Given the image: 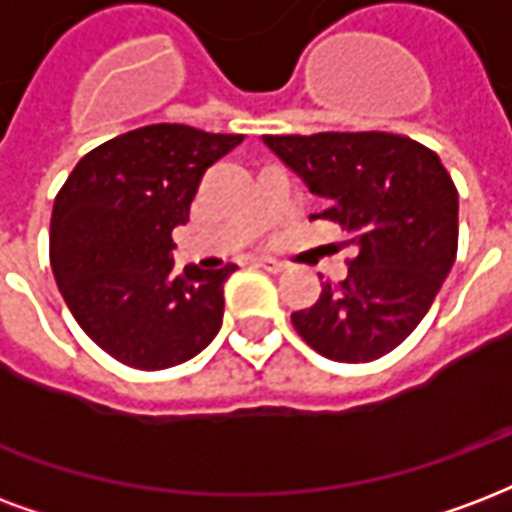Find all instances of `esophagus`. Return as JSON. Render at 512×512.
Segmentation results:
<instances>
[{
	"label": "esophagus",
	"instance_id": "34e87169",
	"mask_svg": "<svg viewBox=\"0 0 512 512\" xmlns=\"http://www.w3.org/2000/svg\"><path fill=\"white\" fill-rule=\"evenodd\" d=\"M255 266L268 271V274H279V271H285V263H279V260H274V257H257Z\"/></svg>",
	"mask_w": 512,
	"mask_h": 512
}]
</instances>
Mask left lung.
Returning <instances> with one entry per match:
<instances>
[{
	"mask_svg": "<svg viewBox=\"0 0 512 512\" xmlns=\"http://www.w3.org/2000/svg\"><path fill=\"white\" fill-rule=\"evenodd\" d=\"M331 208L320 217L358 246L350 274L325 282L295 331L339 363L377 361L396 350L434 304L458 249V192L423 143L393 132L263 135Z\"/></svg>",
	"mask_w": 512,
	"mask_h": 512,
	"instance_id": "8db88e82",
	"label": "left lung"
}]
</instances>
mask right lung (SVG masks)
<instances>
[{
	"label": "right lung",
	"mask_w": 512,
	"mask_h": 512,
	"mask_svg": "<svg viewBox=\"0 0 512 512\" xmlns=\"http://www.w3.org/2000/svg\"><path fill=\"white\" fill-rule=\"evenodd\" d=\"M244 135L149 124L89 151L54 200L51 268L86 336L116 361L157 372L217 336L236 271H173V227L187 225L198 184Z\"/></svg>",
	"instance_id": "add662e5"
}]
</instances>
